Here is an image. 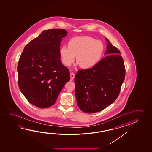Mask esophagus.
<instances>
[{"mask_svg":"<svg viewBox=\"0 0 152 152\" xmlns=\"http://www.w3.org/2000/svg\"><path fill=\"white\" fill-rule=\"evenodd\" d=\"M70 77H71V79H72V80H73V79L74 78V77H75V74H74V73H73V72H70Z\"/></svg>","mask_w":152,"mask_h":152,"instance_id":"esophagus-1","label":"esophagus"}]
</instances>
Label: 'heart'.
<instances>
[{"label":"heart","instance_id":"heart-1","mask_svg":"<svg viewBox=\"0 0 152 152\" xmlns=\"http://www.w3.org/2000/svg\"><path fill=\"white\" fill-rule=\"evenodd\" d=\"M104 51V45L100 40L88 36L72 37L68 41V47L63 45L59 49L61 60L66 67L75 61L76 65L83 69H88L96 65Z\"/></svg>","mask_w":152,"mask_h":152}]
</instances>
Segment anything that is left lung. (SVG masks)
Returning a JSON list of instances; mask_svg holds the SVG:
<instances>
[{"label":"left lung","mask_w":152,"mask_h":152,"mask_svg":"<svg viewBox=\"0 0 152 152\" xmlns=\"http://www.w3.org/2000/svg\"><path fill=\"white\" fill-rule=\"evenodd\" d=\"M105 38L107 56L92 68L78 70L75 77L77 105L87 113L101 111L115 102L124 81L126 71L120 52Z\"/></svg>","instance_id":"left-lung-1"}]
</instances>
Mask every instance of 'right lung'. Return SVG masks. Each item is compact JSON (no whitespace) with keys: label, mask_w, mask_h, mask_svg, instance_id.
<instances>
[{"label":"right lung","mask_w":152,"mask_h":152,"mask_svg":"<svg viewBox=\"0 0 152 152\" xmlns=\"http://www.w3.org/2000/svg\"><path fill=\"white\" fill-rule=\"evenodd\" d=\"M65 29L45 30L25 46L18 61V86L30 103L40 108L54 104L70 79L59 54Z\"/></svg>","instance_id":"1"}]
</instances>
